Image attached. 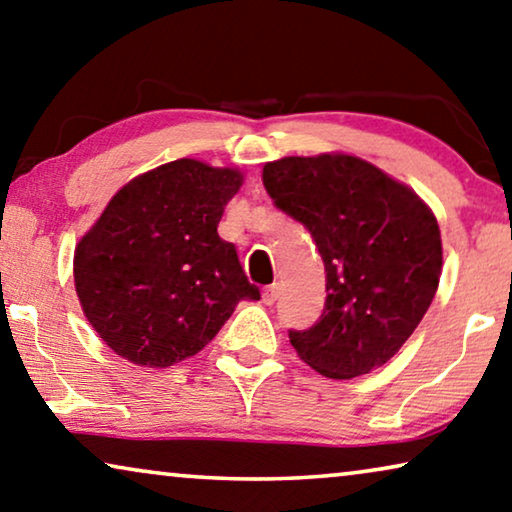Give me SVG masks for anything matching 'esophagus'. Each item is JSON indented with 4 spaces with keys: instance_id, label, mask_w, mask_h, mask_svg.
<instances>
[{
    "instance_id": "34e87169",
    "label": "esophagus",
    "mask_w": 512,
    "mask_h": 512,
    "mask_svg": "<svg viewBox=\"0 0 512 512\" xmlns=\"http://www.w3.org/2000/svg\"><path fill=\"white\" fill-rule=\"evenodd\" d=\"M263 303L265 305H275V300L279 298V289L277 286H268V289H263Z\"/></svg>"
}]
</instances>
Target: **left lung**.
Segmentation results:
<instances>
[{"label":"left lung","mask_w":512,"mask_h":512,"mask_svg":"<svg viewBox=\"0 0 512 512\" xmlns=\"http://www.w3.org/2000/svg\"><path fill=\"white\" fill-rule=\"evenodd\" d=\"M263 184L310 230L326 268L324 312L307 331H289L293 349L331 380L384 366L438 291L443 242L431 207L349 153L272 160Z\"/></svg>","instance_id":"obj_1"}]
</instances>
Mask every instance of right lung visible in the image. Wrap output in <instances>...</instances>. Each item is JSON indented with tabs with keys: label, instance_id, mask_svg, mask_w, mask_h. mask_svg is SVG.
<instances>
[{
	"label": "right lung",
	"instance_id": "add662e5",
	"mask_svg": "<svg viewBox=\"0 0 512 512\" xmlns=\"http://www.w3.org/2000/svg\"><path fill=\"white\" fill-rule=\"evenodd\" d=\"M242 181L235 167L172 160L128 181L76 244V296L118 356L174 366L212 342L242 298H261L216 233Z\"/></svg>",
	"mask_w": 512,
	"mask_h": 512
}]
</instances>
